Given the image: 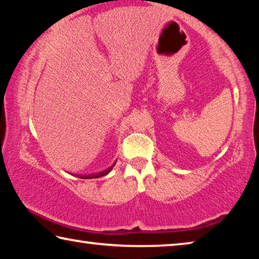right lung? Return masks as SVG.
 Instances as JSON below:
<instances>
[{
  "label": "right lung",
  "mask_w": 259,
  "mask_h": 259,
  "mask_svg": "<svg viewBox=\"0 0 259 259\" xmlns=\"http://www.w3.org/2000/svg\"><path fill=\"white\" fill-rule=\"evenodd\" d=\"M113 166H114V164L111 166V168H108L107 170H105V171H103V172H99V174H96V175H88V176H78V177L84 178V179H91V178H99V177L106 176V175L113 169Z\"/></svg>",
  "instance_id": "add662e5"
}]
</instances>
